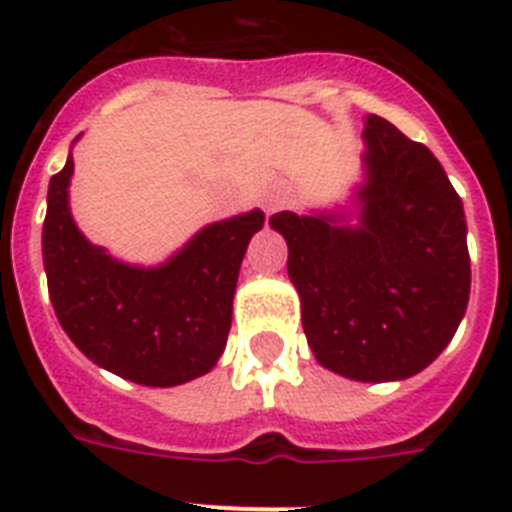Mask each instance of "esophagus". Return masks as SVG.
Listing matches in <instances>:
<instances>
[{
	"mask_svg": "<svg viewBox=\"0 0 512 512\" xmlns=\"http://www.w3.org/2000/svg\"><path fill=\"white\" fill-rule=\"evenodd\" d=\"M289 201V196L284 191H271V193H265V199H263V207L265 212L271 215V212H276V209H281L284 204Z\"/></svg>",
	"mask_w": 512,
	"mask_h": 512,
	"instance_id": "34e87169",
	"label": "esophagus"
}]
</instances>
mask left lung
Instances as JSON below:
<instances>
[{
  "label": "left lung",
  "mask_w": 512,
  "mask_h": 512,
  "mask_svg": "<svg viewBox=\"0 0 512 512\" xmlns=\"http://www.w3.org/2000/svg\"><path fill=\"white\" fill-rule=\"evenodd\" d=\"M361 180L345 204L276 212L303 329L324 369L356 382L414 377L468 311L462 199L430 148L380 116L364 119Z\"/></svg>",
  "instance_id": "obj_1"
}]
</instances>
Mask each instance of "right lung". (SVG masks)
Wrapping results in <instances>:
<instances>
[{"mask_svg": "<svg viewBox=\"0 0 512 512\" xmlns=\"http://www.w3.org/2000/svg\"><path fill=\"white\" fill-rule=\"evenodd\" d=\"M71 177L68 154L50 180L42 228L47 289L63 332L92 364L148 388L212 372L231 329L241 260L265 223L263 209L204 225L164 263H124L79 231L68 201Z\"/></svg>", "mask_w": 512, "mask_h": 512, "instance_id": "right-lung-1", "label": "right lung"}]
</instances>
